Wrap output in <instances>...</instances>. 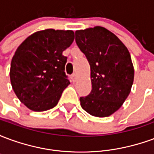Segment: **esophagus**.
I'll list each match as a JSON object with an SVG mask.
<instances>
[{
  "label": "esophagus",
  "instance_id": "obj_1",
  "mask_svg": "<svg viewBox=\"0 0 154 154\" xmlns=\"http://www.w3.org/2000/svg\"><path fill=\"white\" fill-rule=\"evenodd\" d=\"M77 74L76 73L72 74V81H73V82H76V81H77Z\"/></svg>",
  "mask_w": 154,
  "mask_h": 154
}]
</instances>
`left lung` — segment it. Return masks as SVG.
I'll use <instances>...</instances> for the list:
<instances>
[{"label":"left lung","mask_w":154,"mask_h":154,"mask_svg":"<svg viewBox=\"0 0 154 154\" xmlns=\"http://www.w3.org/2000/svg\"><path fill=\"white\" fill-rule=\"evenodd\" d=\"M76 43L91 67V91L80 97L81 106L96 117H107L121 107L130 93L134 70L125 44L101 26L75 32Z\"/></svg>","instance_id":"left-lung-1"}]
</instances>
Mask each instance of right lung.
<instances>
[{
    "mask_svg": "<svg viewBox=\"0 0 154 154\" xmlns=\"http://www.w3.org/2000/svg\"><path fill=\"white\" fill-rule=\"evenodd\" d=\"M73 40L72 30L47 29L29 35L16 49L11 63V83L29 110L45 111L57 106L70 84L63 52Z\"/></svg>",
    "mask_w": 154,
    "mask_h": 154,
    "instance_id": "1",
    "label": "right lung"
}]
</instances>
